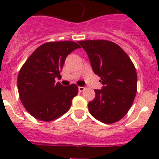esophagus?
<instances>
[{
    "label": "esophagus",
    "instance_id": "34e87169",
    "mask_svg": "<svg viewBox=\"0 0 159 159\" xmlns=\"http://www.w3.org/2000/svg\"><path fill=\"white\" fill-rule=\"evenodd\" d=\"M86 89L84 87H78V90H79V92H83V91H84V90Z\"/></svg>",
    "mask_w": 159,
    "mask_h": 159
}]
</instances>
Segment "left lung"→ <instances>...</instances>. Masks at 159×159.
<instances>
[{
	"mask_svg": "<svg viewBox=\"0 0 159 159\" xmlns=\"http://www.w3.org/2000/svg\"><path fill=\"white\" fill-rule=\"evenodd\" d=\"M88 53L93 72L100 76L102 89H95V97L89 103V111L104 123L122 119L134 100L137 74L131 59L122 48L107 40L78 42Z\"/></svg>",
	"mask_w": 159,
	"mask_h": 159,
	"instance_id": "8db88e82",
	"label": "left lung"
}]
</instances>
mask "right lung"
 <instances>
[{"label": "right lung", "mask_w": 159, "mask_h": 159, "mask_svg": "<svg viewBox=\"0 0 159 159\" xmlns=\"http://www.w3.org/2000/svg\"><path fill=\"white\" fill-rule=\"evenodd\" d=\"M72 41L46 42L37 48L19 70L18 90L26 111L36 119L50 122L69 110L78 93L76 84L62 86L60 77L66 57L80 48Z\"/></svg>", "instance_id": "add662e5"}]
</instances>
